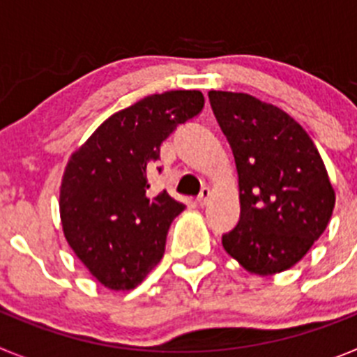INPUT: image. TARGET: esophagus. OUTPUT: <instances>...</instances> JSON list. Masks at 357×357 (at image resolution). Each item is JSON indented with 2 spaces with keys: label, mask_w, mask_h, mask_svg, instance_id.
I'll use <instances>...</instances> for the list:
<instances>
[{
  "label": "esophagus",
  "mask_w": 357,
  "mask_h": 357,
  "mask_svg": "<svg viewBox=\"0 0 357 357\" xmlns=\"http://www.w3.org/2000/svg\"><path fill=\"white\" fill-rule=\"evenodd\" d=\"M209 198H211V191H209V188H204L200 191V197L197 198V204L200 207H204V206H207V202H209Z\"/></svg>",
  "instance_id": "esophagus-1"
}]
</instances>
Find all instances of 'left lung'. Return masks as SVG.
Returning <instances> with one entry per match:
<instances>
[{"mask_svg": "<svg viewBox=\"0 0 357 357\" xmlns=\"http://www.w3.org/2000/svg\"><path fill=\"white\" fill-rule=\"evenodd\" d=\"M234 153L239 222L223 248L257 275L284 272L324 234L334 209L326 164L307 132L279 107L245 93L209 91Z\"/></svg>", "mask_w": 357, "mask_h": 357, "instance_id": "obj_1", "label": "left lung"}]
</instances>
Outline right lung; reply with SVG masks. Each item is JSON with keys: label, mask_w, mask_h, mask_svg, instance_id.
I'll use <instances>...</instances> for the list:
<instances>
[{"label": "right lung", "mask_w": 357, "mask_h": 357, "mask_svg": "<svg viewBox=\"0 0 357 357\" xmlns=\"http://www.w3.org/2000/svg\"><path fill=\"white\" fill-rule=\"evenodd\" d=\"M202 109L200 91L151 94L105 119L69 159L62 229L105 288L134 289L162 259L169 225L185 206L166 191L150 197L146 173L162 141Z\"/></svg>", "instance_id": "1"}]
</instances>
